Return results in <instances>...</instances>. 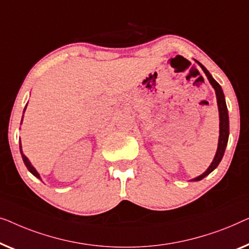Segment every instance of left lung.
Wrapping results in <instances>:
<instances>
[{
	"mask_svg": "<svg viewBox=\"0 0 249 249\" xmlns=\"http://www.w3.org/2000/svg\"><path fill=\"white\" fill-rule=\"evenodd\" d=\"M195 62L197 63L199 66H201V69L203 70V72L205 73V75H206V78H208L209 82L211 83V86L213 87V89H214V91H215L216 103H218V109H219V120H220L219 127H220V131H219L218 149H216L215 156H214V158H213L211 164H210L209 168L204 171V173H203L202 175H199V176H197V177L193 178V179H191V181L202 180L203 178L208 176L209 174H211L212 171L214 170L215 168L219 166L220 161H221L223 155H225L226 146H227V144H228V139H229V115H228V108H227L225 94H223V91H222L221 86H220L219 83L216 82L214 79H213V76L210 74V72L205 69V66H203L201 63L197 62V61H195Z\"/></svg>",
	"mask_w": 249,
	"mask_h": 249,
	"instance_id": "8db88e82",
	"label": "left lung"
}]
</instances>
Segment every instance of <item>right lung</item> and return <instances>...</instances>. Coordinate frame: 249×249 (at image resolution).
Wrapping results in <instances>:
<instances>
[{
  "label": "right lung",
  "instance_id": "add662e5",
  "mask_svg": "<svg viewBox=\"0 0 249 249\" xmlns=\"http://www.w3.org/2000/svg\"><path fill=\"white\" fill-rule=\"evenodd\" d=\"M28 105V104H27ZM27 105H26V107H24V109H23V113H24V110H26V108H27ZM22 120H23V115H22ZM21 124H22V121H21ZM20 152H21V157H22V160H23V162H24V164H26V167L28 168V170L30 171L31 174L34 175L35 177H37V178H39V179H41L40 178V175L38 174V171L36 170V168H35L33 164H31V162L29 161V159L27 158L26 156L23 155V152H22V146H21V142H20Z\"/></svg>",
  "mask_w": 249,
  "mask_h": 249
}]
</instances>
